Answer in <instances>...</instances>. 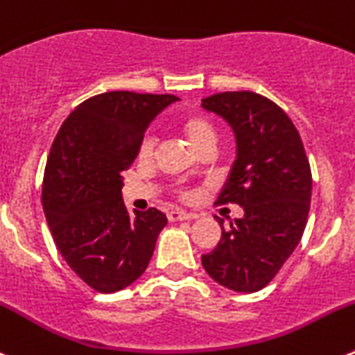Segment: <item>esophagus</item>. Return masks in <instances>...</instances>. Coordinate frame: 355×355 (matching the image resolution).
<instances>
[{
  "mask_svg": "<svg viewBox=\"0 0 355 355\" xmlns=\"http://www.w3.org/2000/svg\"><path fill=\"white\" fill-rule=\"evenodd\" d=\"M194 217H196V214H189V212H185V210H180V209H173L168 212V219H170L171 223L185 221V219H194Z\"/></svg>",
  "mask_w": 355,
  "mask_h": 355,
  "instance_id": "34e87169",
  "label": "esophagus"
}]
</instances>
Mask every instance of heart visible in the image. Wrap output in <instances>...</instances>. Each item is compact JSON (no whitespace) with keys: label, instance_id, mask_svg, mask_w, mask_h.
Returning <instances> with one entry per match:
<instances>
[{"label":"heart","instance_id":"heart-1","mask_svg":"<svg viewBox=\"0 0 355 355\" xmlns=\"http://www.w3.org/2000/svg\"><path fill=\"white\" fill-rule=\"evenodd\" d=\"M178 127H180V130L184 132L187 141L191 143V146L196 152H200L201 148H205L207 145H214L216 143V129H214L212 122H210L205 114L196 113V111L184 113L178 118ZM152 152H154V138L152 136H145L143 141L139 143V157L150 159L152 157Z\"/></svg>","mask_w":355,"mask_h":355}]
</instances>
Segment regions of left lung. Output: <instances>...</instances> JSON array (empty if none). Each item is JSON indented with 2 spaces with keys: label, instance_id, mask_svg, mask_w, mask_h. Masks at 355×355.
<instances>
[{
  "label": "left lung",
  "instance_id": "obj_1",
  "mask_svg": "<svg viewBox=\"0 0 355 355\" xmlns=\"http://www.w3.org/2000/svg\"><path fill=\"white\" fill-rule=\"evenodd\" d=\"M232 125L237 159L217 205L237 203L244 216L223 226L221 241L201 257L207 274L235 292H258L279 272L308 223L311 170L288 114L254 92H223L201 101Z\"/></svg>",
  "mask_w": 355,
  "mask_h": 355
}]
</instances>
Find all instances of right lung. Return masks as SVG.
<instances>
[{"mask_svg": "<svg viewBox=\"0 0 355 355\" xmlns=\"http://www.w3.org/2000/svg\"><path fill=\"white\" fill-rule=\"evenodd\" d=\"M177 98L95 95L67 116L51 146L42 184L47 225L70 269L97 292H118L138 279L168 225L157 209L130 216L122 173L138 155L148 123Z\"/></svg>", "mask_w": 355, "mask_h": 355, "instance_id": "obj_1", "label": "right lung"}]
</instances>
